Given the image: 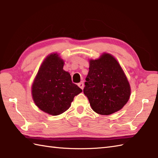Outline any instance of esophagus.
Wrapping results in <instances>:
<instances>
[{"label":"esophagus","mask_w":158,"mask_h":158,"mask_svg":"<svg viewBox=\"0 0 158 158\" xmlns=\"http://www.w3.org/2000/svg\"><path fill=\"white\" fill-rule=\"evenodd\" d=\"M78 86L81 89H83V88H84V84H83V81H81V82H80V83H78Z\"/></svg>","instance_id":"obj_1"}]
</instances>
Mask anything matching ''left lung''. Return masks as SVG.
Listing matches in <instances>:
<instances>
[{"label":"left lung","instance_id":"8db88e82","mask_svg":"<svg viewBox=\"0 0 158 158\" xmlns=\"http://www.w3.org/2000/svg\"><path fill=\"white\" fill-rule=\"evenodd\" d=\"M85 81L83 93L93 110L100 115L118 111L130 98L129 82L119 63L109 53L90 60Z\"/></svg>","mask_w":158,"mask_h":158}]
</instances>
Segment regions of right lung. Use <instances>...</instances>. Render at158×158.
I'll use <instances>...</instances> for the list:
<instances>
[{
	"label": "right lung",
	"instance_id": "1",
	"mask_svg": "<svg viewBox=\"0 0 158 158\" xmlns=\"http://www.w3.org/2000/svg\"><path fill=\"white\" fill-rule=\"evenodd\" d=\"M64 61L53 53L46 58L32 87L36 105L47 113L58 115L69 109L74 97L82 89L72 82L71 77L63 70Z\"/></svg>",
	"mask_w": 158,
	"mask_h": 158
}]
</instances>
